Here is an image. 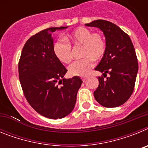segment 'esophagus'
Masks as SVG:
<instances>
[{"label":"esophagus","mask_w":148,"mask_h":148,"mask_svg":"<svg viewBox=\"0 0 148 148\" xmlns=\"http://www.w3.org/2000/svg\"><path fill=\"white\" fill-rule=\"evenodd\" d=\"M82 81H83V82H84L86 80H87V77H83V78H82Z\"/></svg>","instance_id":"1"}]
</instances>
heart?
I'll return each mask as SVG.
<instances>
[{"label": "heart", "instance_id": "heart-1", "mask_svg": "<svg viewBox=\"0 0 148 148\" xmlns=\"http://www.w3.org/2000/svg\"><path fill=\"white\" fill-rule=\"evenodd\" d=\"M66 39L75 45H82V59L75 61L69 66L71 75L85 76L93 67L94 60L104 56L107 44L104 36L99 32H92L89 29L80 27L66 35ZM56 57L64 64H69L72 60L71 46L64 39H58L53 44Z\"/></svg>", "mask_w": 148, "mask_h": 148}]
</instances>
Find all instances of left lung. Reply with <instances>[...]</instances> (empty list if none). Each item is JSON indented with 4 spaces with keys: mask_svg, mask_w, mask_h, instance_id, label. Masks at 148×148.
<instances>
[{
    "mask_svg": "<svg viewBox=\"0 0 148 148\" xmlns=\"http://www.w3.org/2000/svg\"><path fill=\"white\" fill-rule=\"evenodd\" d=\"M85 25L100 29L107 44L105 53L95 70L103 73L104 77L107 73L110 75L106 79L103 76L98 78L99 84L94 97L105 108L119 107L130 97L136 79L138 66L133 43L127 34L108 21H93Z\"/></svg>",
    "mask_w": 148,
    "mask_h": 148,
    "instance_id": "8db88e82",
    "label": "left lung"
}]
</instances>
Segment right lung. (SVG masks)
<instances>
[{"instance_id":"1","label":"right lung","mask_w":148,"mask_h":148,"mask_svg":"<svg viewBox=\"0 0 148 148\" xmlns=\"http://www.w3.org/2000/svg\"><path fill=\"white\" fill-rule=\"evenodd\" d=\"M68 27H50L27 40L18 63L21 85L30 106L41 116L62 119L74 109L82 84L78 76L64 78L67 72L53 53L52 33Z\"/></svg>"}]
</instances>
